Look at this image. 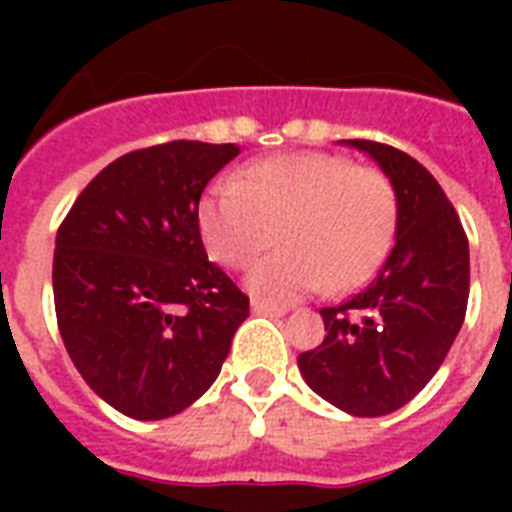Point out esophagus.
<instances>
[{"instance_id": "obj_1", "label": "esophagus", "mask_w": 512, "mask_h": 512, "mask_svg": "<svg viewBox=\"0 0 512 512\" xmlns=\"http://www.w3.org/2000/svg\"><path fill=\"white\" fill-rule=\"evenodd\" d=\"M252 313H257V316H284V313H287V308H279V305L265 303V300H252Z\"/></svg>"}]
</instances>
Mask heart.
<instances>
[{
    "label": "heart",
    "mask_w": 512,
    "mask_h": 512,
    "mask_svg": "<svg viewBox=\"0 0 512 512\" xmlns=\"http://www.w3.org/2000/svg\"><path fill=\"white\" fill-rule=\"evenodd\" d=\"M396 223L393 185L374 167L332 154H281L252 162L233 185L201 201L199 225L209 255L225 268L257 263L247 289L287 305L327 284L342 292L372 276Z\"/></svg>",
    "instance_id": "1"
}]
</instances>
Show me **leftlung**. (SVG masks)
Here are the masks:
<instances>
[{
  "label": "left lung",
  "mask_w": 512,
  "mask_h": 512,
  "mask_svg": "<svg viewBox=\"0 0 512 512\" xmlns=\"http://www.w3.org/2000/svg\"><path fill=\"white\" fill-rule=\"evenodd\" d=\"M380 164L396 193V244L380 273L337 308L324 342L297 356L303 380L353 417L409 404L444 364L470 295L468 236L438 180L404 151L342 140Z\"/></svg>",
  "instance_id": "1"
}]
</instances>
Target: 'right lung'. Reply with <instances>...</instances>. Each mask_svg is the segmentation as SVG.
I'll return each mask as SVG.
<instances>
[{
  "mask_svg": "<svg viewBox=\"0 0 512 512\" xmlns=\"http://www.w3.org/2000/svg\"><path fill=\"white\" fill-rule=\"evenodd\" d=\"M239 156L172 140L119 156L58 228L55 316L84 382L132 420H164L209 390L249 297L207 260L199 199Z\"/></svg>",
  "mask_w": 512,
  "mask_h": 512,
  "instance_id": "add662e5",
  "label": "right lung"
}]
</instances>
